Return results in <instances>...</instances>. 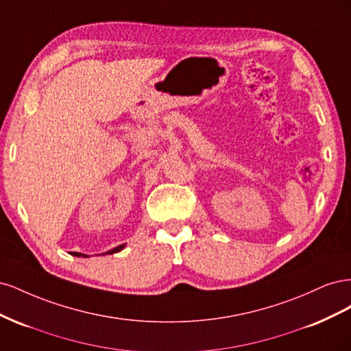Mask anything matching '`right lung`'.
<instances>
[{
  "label": "right lung",
  "instance_id": "add662e5",
  "mask_svg": "<svg viewBox=\"0 0 351 351\" xmlns=\"http://www.w3.org/2000/svg\"><path fill=\"white\" fill-rule=\"evenodd\" d=\"M124 247H125V244H121V246H117V247H114L112 250L107 252V254H112V253H117V252L123 250ZM71 254H73V256H77V258H80V256H83V258H89L88 254H84V253H77V252H71ZM102 254H104V253H102Z\"/></svg>",
  "mask_w": 351,
  "mask_h": 351
}]
</instances>
